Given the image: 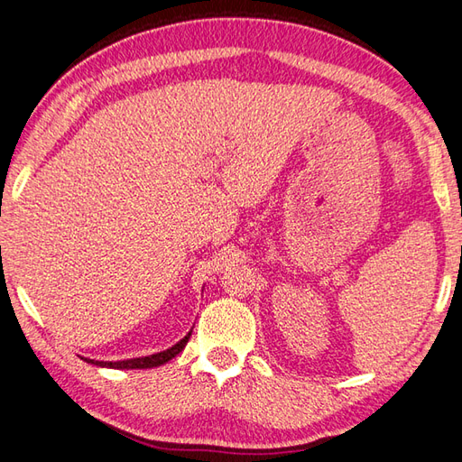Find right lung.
<instances>
[{"mask_svg": "<svg viewBox=\"0 0 462 462\" xmlns=\"http://www.w3.org/2000/svg\"><path fill=\"white\" fill-rule=\"evenodd\" d=\"M189 335H192V331H189L182 341H178L174 346L166 348V351L162 353H156V355H151V356H141V358H129V361H117V363H104V361H92V358H86L88 363L92 365H97V366H109V368H152V366H161L164 363L171 361V358H174L182 348L186 346Z\"/></svg>", "mask_w": 462, "mask_h": 462, "instance_id": "obj_1", "label": "right lung"}]
</instances>
